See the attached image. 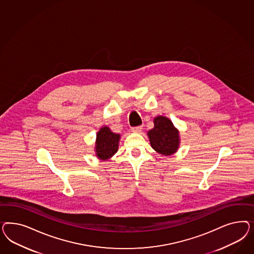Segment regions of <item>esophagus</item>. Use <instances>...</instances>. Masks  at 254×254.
Returning a JSON list of instances; mask_svg holds the SVG:
<instances>
[{"label": "esophagus", "instance_id": "esophagus-1", "mask_svg": "<svg viewBox=\"0 0 254 254\" xmlns=\"http://www.w3.org/2000/svg\"><path fill=\"white\" fill-rule=\"evenodd\" d=\"M141 129H142V127H141V126L134 127H132V128H131V130L133 131V132H136V133H139V132H141Z\"/></svg>", "mask_w": 254, "mask_h": 254}]
</instances>
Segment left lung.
<instances>
[{"mask_svg":"<svg viewBox=\"0 0 254 254\" xmlns=\"http://www.w3.org/2000/svg\"><path fill=\"white\" fill-rule=\"evenodd\" d=\"M153 129L148 131V137L153 149L164 155L176 153L180 145V134L169 118L156 116Z\"/></svg>","mask_w":254,"mask_h":254,"instance_id":"left-lung-1","label":"left lung"}]
</instances>
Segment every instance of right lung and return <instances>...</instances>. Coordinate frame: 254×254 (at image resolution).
Returning a JSON list of instances; mask_svg holds the SVG:
<instances>
[{
  "instance_id": "right-lung-1",
  "label": "right lung",
  "mask_w": 254,
  "mask_h": 254,
  "mask_svg": "<svg viewBox=\"0 0 254 254\" xmlns=\"http://www.w3.org/2000/svg\"><path fill=\"white\" fill-rule=\"evenodd\" d=\"M120 135L112 132L108 127H103L97 133L96 155L101 160H107L118 150Z\"/></svg>"
}]
</instances>
